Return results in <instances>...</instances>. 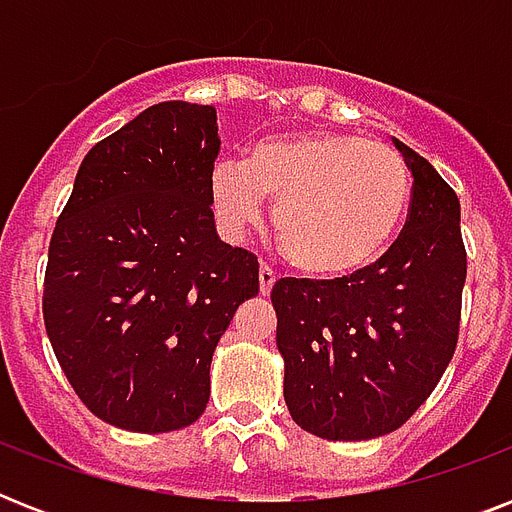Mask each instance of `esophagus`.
I'll use <instances>...</instances> for the list:
<instances>
[{"mask_svg": "<svg viewBox=\"0 0 512 512\" xmlns=\"http://www.w3.org/2000/svg\"><path fill=\"white\" fill-rule=\"evenodd\" d=\"M273 284H276V273H273V268L263 265V268H260V292L268 295L273 289Z\"/></svg>", "mask_w": 512, "mask_h": 512, "instance_id": "esophagus-1", "label": "esophagus"}]
</instances>
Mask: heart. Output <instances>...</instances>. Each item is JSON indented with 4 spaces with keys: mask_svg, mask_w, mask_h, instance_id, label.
Instances as JSON below:
<instances>
[{
    "mask_svg": "<svg viewBox=\"0 0 512 512\" xmlns=\"http://www.w3.org/2000/svg\"><path fill=\"white\" fill-rule=\"evenodd\" d=\"M412 177L385 143L345 132L260 140L244 162L217 164L209 204L225 236L241 239L273 204L284 255L311 276H350L382 257L409 207Z\"/></svg>",
    "mask_w": 512,
    "mask_h": 512,
    "instance_id": "heart-1",
    "label": "heart"
}]
</instances>
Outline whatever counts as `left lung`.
Here are the masks:
<instances>
[{"label":"left lung","mask_w":512,"mask_h":512,"mask_svg":"<svg viewBox=\"0 0 512 512\" xmlns=\"http://www.w3.org/2000/svg\"><path fill=\"white\" fill-rule=\"evenodd\" d=\"M393 143L414 183L388 252L342 279H279L271 292L289 414L329 441L401 428L433 393L460 335V199L428 159Z\"/></svg>","instance_id":"obj_1"}]
</instances>
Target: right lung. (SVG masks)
<instances>
[{
	"instance_id": "add662e5",
	"label": "right lung",
	"mask_w": 512,
	"mask_h": 512,
	"mask_svg": "<svg viewBox=\"0 0 512 512\" xmlns=\"http://www.w3.org/2000/svg\"><path fill=\"white\" fill-rule=\"evenodd\" d=\"M217 154L215 108L156 103L90 148L52 231L44 327L108 425L167 433L199 420L217 342L260 292L257 257L215 231Z\"/></svg>"
}]
</instances>
